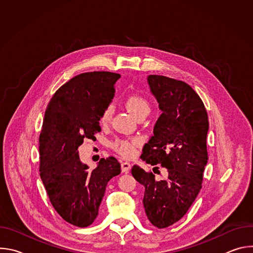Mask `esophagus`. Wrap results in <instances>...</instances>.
<instances>
[{
    "mask_svg": "<svg viewBox=\"0 0 253 253\" xmlns=\"http://www.w3.org/2000/svg\"><path fill=\"white\" fill-rule=\"evenodd\" d=\"M131 168V164L127 161H123L121 163V169H122V172H128Z\"/></svg>",
    "mask_w": 253,
    "mask_h": 253,
    "instance_id": "obj_1",
    "label": "esophagus"
}]
</instances>
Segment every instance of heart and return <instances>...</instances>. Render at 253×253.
Listing matches in <instances>:
<instances>
[{
    "label": "heart",
    "mask_w": 253,
    "mask_h": 253,
    "mask_svg": "<svg viewBox=\"0 0 253 253\" xmlns=\"http://www.w3.org/2000/svg\"><path fill=\"white\" fill-rule=\"evenodd\" d=\"M124 105L127 108V110L137 119L143 116H147L150 112V105L148 101L138 94H130L126 96L124 99ZM112 113V107L107 106L99 119L101 125H107L110 122ZM139 145L140 140L138 138L117 139L112 143V147L124 157H132L135 155Z\"/></svg>",
    "instance_id": "1"
}]
</instances>
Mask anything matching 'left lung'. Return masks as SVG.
<instances>
[{
    "mask_svg": "<svg viewBox=\"0 0 253 253\" xmlns=\"http://www.w3.org/2000/svg\"><path fill=\"white\" fill-rule=\"evenodd\" d=\"M147 81L162 114L141 159L160 164L167 176L157 180L153 172L159 174L158 167L147 172L138 165L131 173L145 188L143 205L149 221L166 228L183 217L202 187L209 123L202 100L188 84L160 75H149Z\"/></svg>",
    "mask_w": 253,
    "mask_h": 253,
    "instance_id": "1",
    "label": "left lung"
}]
</instances>
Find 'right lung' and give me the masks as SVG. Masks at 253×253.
Returning <instances> with one entry per match:
<instances>
[{
    "label": "right lung",
    "instance_id": "obj_1",
    "mask_svg": "<svg viewBox=\"0 0 253 253\" xmlns=\"http://www.w3.org/2000/svg\"><path fill=\"white\" fill-rule=\"evenodd\" d=\"M111 72H89L61 86L45 111L39 139L40 176L55 210L67 222L87 227L96 219L107 183L121 172L115 157L102 158L92 171L83 164L78 147L101 131L99 119L111 103Z\"/></svg>",
    "mask_w": 253,
    "mask_h": 253
}]
</instances>
